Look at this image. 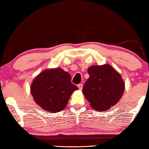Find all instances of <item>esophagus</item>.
Segmentation results:
<instances>
[{
    "instance_id": "esophagus-1",
    "label": "esophagus",
    "mask_w": 149,
    "mask_h": 149,
    "mask_svg": "<svg viewBox=\"0 0 149 149\" xmlns=\"http://www.w3.org/2000/svg\"><path fill=\"white\" fill-rule=\"evenodd\" d=\"M77 87H78V88H79V90H82V89H83V84H79L77 85Z\"/></svg>"
}]
</instances>
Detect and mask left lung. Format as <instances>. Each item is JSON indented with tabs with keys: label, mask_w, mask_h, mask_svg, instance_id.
Returning <instances> with one entry per match:
<instances>
[{
	"label": "left lung",
	"mask_w": 149,
	"mask_h": 149,
	"mask_svg": "<svg viewBox=\"0 0 149 149\" xmlns=\"http://www.w3.org/2000/svg\"><path fill=\"white\" fill-rule=\"evenodd\" d=\"M89 75L82 92L93 109L109 110L121 99L125 90L124 81L112 65H94L87 70Z\"/></svg>",
	"instance_id": "1"
}]
</instances>
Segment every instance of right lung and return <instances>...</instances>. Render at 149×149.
<instances>
[{
    "mask_svg": "<svg viewBox=\"0 0 149 149\" xmlns=\"http://www.w3.org/2000/svg\"><path fill=\"white\" fill-rule=\"evenodd\" d=\"M78 89L71 75L60 68L45 70L31 83L30 92L42 109L57 112L64 109L73 93Z\"/></svg>",
    "mask_w": 149,
    "mask_h": 149,
    "instance_id": "1",
    "label": "right lung"
}]
</instances>
